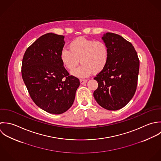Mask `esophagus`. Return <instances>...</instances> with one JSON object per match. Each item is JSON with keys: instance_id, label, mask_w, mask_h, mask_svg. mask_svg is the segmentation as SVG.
<instances>
[{"instance_id": "obj_1", "label": "esophagus", "mask_w": 161, "mask_h": 161, "mask_svg": "<svg viewBox=\"0 0 161 161\" xmlns=\"http://www.w3.org/2000/svg\"><path fill=\"white\" fill-rule=\"evenodd\" d=\"M87 80H86V79H80V83H81V84H85V83H86V82H87Z\"/></svg>"}]
</instances>
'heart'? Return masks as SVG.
I'll use <instances>...</instances> for the list:
<instances>
[{
	"label": "heart",
	"mask_w": 161,
	"mask_h": 161,
	"mask_svg": "<svg viewBox=\"0 0 161 161\" xmlns=\"http://www.w3.org/2000/svg\"><path fill=\"white\" fill-rule=\"evenodd\" d=\"M68 47L69 50H62L60 59L64 67L71 72L80 60L81 64L73 72L75 76L86 77L92 71L98 73L103 70L108 62L109 51L103 41L78 37L72 40Z\"/></svg>",
	"instance_id": "1"
}]
</instances>
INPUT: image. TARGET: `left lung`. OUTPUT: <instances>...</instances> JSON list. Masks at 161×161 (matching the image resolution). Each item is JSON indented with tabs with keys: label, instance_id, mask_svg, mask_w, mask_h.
I'll return each instance as SVG.
<instances>
[{
	"label": "left lung",
	"instance_id": "left-lung-1",
	"mask_svg": "<svg viewBox=\"0 0 161 161\" xmlns=\"http://www.w3.org/2000/svg\"><path fill=\"white\" fill-rule=\"evenodd\" d=\"M109 57L106 67L94 78L98 87L93 93L97 103L108 110L125 106L134 95L137 85L139 60L132 45L123 36L106 33L102 37Z\"/></svg>",
	"mask_w": 161,
	"mask_h": 161
}]
</instances>
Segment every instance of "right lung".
Masks as SVG:
<instances>
[{"label":"right lung","mask_w":161,"mask_h":161,"mask_svg":"<svg viewBox=\"0 0 161 161\" xmlns=\"http://www.w3.org/2000/svg\"><path fill=\"white\" fill-rule=\"evenodd\" d=\"M64 37L52 33L41 36L28 47L22 64V78L33 102L55 114L64 113L72 106L80 84L61 61Z\"/></svg>","instance_id":"right-lung-1"}]
</instances>
